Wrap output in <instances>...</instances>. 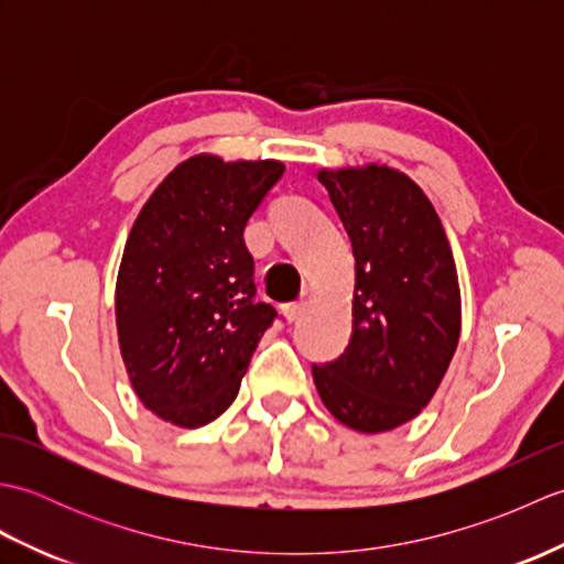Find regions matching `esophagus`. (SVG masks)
<instances>
[{"label": "esophagus", "mask_w": 564, "mask_h": 564, "mask_svg": "<svg viewBox=\"0 0 564 564\" xmlns=\"http://www.w3.org/2000/svg\"><path fill=\"white\" fill-rule=\"evenodd\" d=\"M303 310H305V303H285L283 305V315H285V319H289V322H295L297 317L303 315Z\"/></svg>", "instance_id": "1"}]
</instances>
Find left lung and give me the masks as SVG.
<instances>
[{
  "label": "left lung",
  "mask_w": 564,
  "mask_h": 564,
  "mask_svg": "<svg viewBox=\"0 0 564 564\" xmlns=\"http://www.w3.org/2000/svg\"><path fill=\"white\" fill-rule=\"evenodd\" d=\"M356 259L354 332L313 366L329 414L361 434L410 422L434 398L460 339V285L434 203L388 164L319 170Z\"/></svg>",
  "instance_id": "8db88e82"
}]
</instances>
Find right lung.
I'll use <instances>...</instances> for the list:
<instances>
[{
	"instance_id": "right-lung-1",
	"label": "right lung",
	"mask_w": 564,
	"mask_h": 564,
	"mask_svg": "<svg viewBox=\"0 0 564 564\" xmlns=\"http://www.w3.org/2000/svg\"><path fill=\"white\" fill-rule=\"evenodd\" d=\"M283 170L279 160L194 154L130 227L116 279L118 346L130 386L162 422L218 419L271 327L275 307L254 301L245 225Z\"/></svg>"
}]
</instances>
